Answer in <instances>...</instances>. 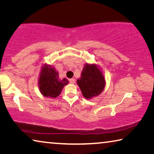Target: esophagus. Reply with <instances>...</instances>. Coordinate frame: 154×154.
<instances>
[{
	"mask_svg": "<svg viewBox=\"0 0 154 154\" xmlns=\"http://www.w3.org/2000/svg\"><path fill=\"white\" fill-rule=\"evenodd\" d=\"M69 82L72 83V84H73V83H75V79H69Z\"/></svg>",
	"mask_w": 154,
	"mask_h": 154,
	"instance_id": "34e87169",
	"label": "esophagus"
}]
</instances>
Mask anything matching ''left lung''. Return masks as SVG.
I'll use <instances>...</instances> for the list:
<instances>
[{
  "label": "left lung",
  "instance_id": "1",
  "mask_svg": "<svg viewBox=\"0 0 154 154\" xmlns=\"http://www.w3.org/2000/svg\"><path fill=\"white\" fill-rule=\"evenodd\" d=\"M77 82L83 96L87 99L98 96L105 85L103 75L95 64H85Z\"/></svg>",
  "mask_w": 154,
  "mask_h": 154
}]
</instances>
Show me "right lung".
Returning <instances> with one entry per match:
<instances>
[{
  "mask_svg": "<svg viewBox=\"0 0 154 154\" xmlns=\"http://www.w3.org/2000/svg\"><path fill=\"white\" fill-rule=\"evenodd\" d=\"M69 83L66 79H60L58 72L54 68L45 64L40 73L38 85L40 92L46 97L56 98L60 94L64 85Z\"/></svg>",
  "mask_w": 154,
  "mask_h": 154,
  "instance_id": "1",
  "label": "right lung"
}]
</instances>
